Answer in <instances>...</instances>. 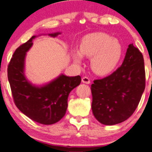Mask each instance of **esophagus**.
Wrapping results in <instances>:
<instances>
[{
	"label": "esophagus",
	"instance_id": "esophagus-1",
	"mask_svg": "<svg viewBox=\"0 0 152 152\" xmlns=\"http://www.w3.org/2000/svg\"><path fill=\"white\" fill-rule=\"evenodd\" d=\"M82 82H83V83L87 84V85H88V84H90V79H89V78H87V77H86V76H85V77L82 78Z\"/></svg>",
	"mask_w": 152,
	"mask_h": 152
}]
</instances>
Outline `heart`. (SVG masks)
Listing matches in <instances>:
<instances>
[{
	"instance_id": "obj_1",
	"label": "heart",
	"mask_w": 152,
	"mask_h": 152,
	"mask_svg": "<svg viewBox=\"0 0 152 152\" xmlns=\"http://www.w3.org/2000/svg\"><path fill=\"white\" fill-rule=\"evenodd\" d=\"M122 55L119 41L102 32L89 34L81 42L79 50H73V58L78 65L82 63L83 57L90 58V66L95 73L107 75L118 64Z\"/></svg>"
}]
</instances>
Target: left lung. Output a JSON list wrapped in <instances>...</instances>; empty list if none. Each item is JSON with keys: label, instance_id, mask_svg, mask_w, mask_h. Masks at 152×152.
<instances>
[{"label": "left lung", "instance_id": "1", "mask_svg": "<svg viewBox=\"0 0 152 152\" xmlns=\"http://www.w3.org/2000/svg\"><path fill=\"white\" fill-rule=\"evenodd\" d=\"M145 67L141 52L129 45L121 66L91 85L92 110L104 125H115L128 119L137 108L145 90Z\"/></svg>", "mask_w": 152, "mask_h": 152}]
</instances>
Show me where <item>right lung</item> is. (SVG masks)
Here are the masks:
<instances>
[{
    "label": "right lung",
    "mask_w": 152,
    "mask_h": 152,
    "mask_svg": "<svg viewBox=\"0 0 152 152\" xmlns=\"http://www.w3.org/2000/svg\"><path fill=\"white\" fill-rule=\"evenodd\" d=\"M60 32L48 34L56 37ZM40 36V35H38ZM38 36H32L16 49L8 67V79L17 107L34 121L45 125L60 121L66 113L71 90L80 85L81 76L59 75L43 85L32 84L25 74L26 53Z\"/></svg>",
    "instance_id": "1"
}]
</instances>
